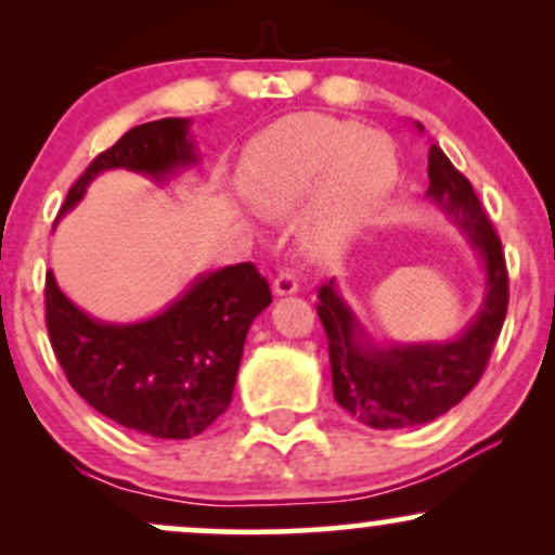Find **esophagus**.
Instances as JSON below:
<instances>
[{"instance_id": "34e87169", "label": "esophagus", "mask_w": 555, "mask_h": 555, "mask_svg": "<svg viewBox=\"0 0 555 555\" xmlns=\"http://www.w3.org/2000/svg\"><path fill=\"white\" fill-rule=\"evenodd\" d=\"M271 289H273V295H276V297H286V295H295V292L299 289V284H297L295 273H292V271H279V276H276V279H273Z\"/></svg>"}]
</instances>
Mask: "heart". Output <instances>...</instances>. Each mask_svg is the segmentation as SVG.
<instances>
[{"label": "heart", "mask_w": 555, "mask_h": 555, "mask_svg": "<svg viewBox=\"0 0 555 555\" xmlns=\"http://www.w3.org/2000/svg\"><path fill=\"white\" fill-rule=\"evenodd\" d=\"M397 182L391 140L321 114L273 125L242 169V190L266 219H289L311 201L299 237L315 258L341 256L384 214Z\"/></svg>", "instance_id": "heart-1"}]
</instances>
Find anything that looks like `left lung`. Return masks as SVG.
Listing matches in <instances>:
<instances>
[{"label":"left lung","mask_w":555,"mask_h":555,"mask_svg":"<svg viewBox=\"0 0 555 555\" xmlns=\"http://www.w3.org/2000/svg\"><path fill=\"white\" fill-rule=\"evenodd\" d=\"M415 127L423 132V125ZM428 177L425 197L460 229L480 258L482 302L473 321L443 341L375 339L334 279L318 292L336 404L375 430L415 428L460 404L486 371L506 318L508 276L501 240L473 184L436 143L428 151Z\"/></svg>","instance_id":"1"}]
</instances>
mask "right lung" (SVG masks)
<instances>
[{"instance_id":"1","label":"right lung","mask_w":555,"mask_h":555,"mask_svg":"<svg viewBox=\"0 0 555 555\" xmlns=\"http://www.w3.org/2000/svg\"><path fill=\"white\" fill-rule=\"evenodd\" d=\"M190 119L167 117L125 132L69 188L73 211L99 175L138 171L158 184L201 164ZM271 289L253 263L195 276L164 310L132 323L88 315L47 273V328L69 386L95 412L154 438H193L232 401L253 321Z\"/></svg>"}]
</instances>
